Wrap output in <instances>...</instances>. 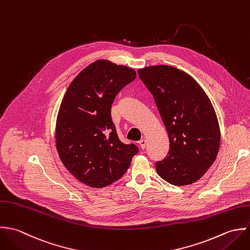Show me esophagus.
Instances as JSON below:
<instances>
[{
  "instance_id": "esophagus-1",
  "label": "esophagus",
  "mask_w": 250,
  "mask_h": 250,
  "mask_svg": "<svg viewBox=\"0 0 250 250\" xmlns=\"http://www.w3.org/2000/svg\"><path fill=\"white\" fill-rule=\"evenodd\" d=\"M138 143H139V145H140L141 149H143V150H144V149L146 148V144H147V141H146L145 139H141V140H140Z\"/></svg>"
}]
</instances>
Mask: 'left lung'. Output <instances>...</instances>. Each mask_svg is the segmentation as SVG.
Wrapping results in <instances>:
<instances>
[{
  "label": "left lung",
  "mask_w": 250,
  "mask_h": 250,
  "mask_svg": "<svg viewBox=\"0 0 250 250\" xmlns=\"http://www.w3.org/2000/svg\"><path fill=\"white\" fill-rule=\"evenodd\" d=\"M138 75L154 99L170 142L168 155L155 162L157 174L174 186L198 181L215 160L220 143L208 96L190 75L170 65L148 66Z\"/></svg>",
  "instance_id": "1"
}]
</instances>
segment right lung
Segmentation results:
<instances>
[{
  "instance_id": "right-lung-1",
  "label": "right lung",
  "mask_w": 250,
  "mask_h": 250,
  "mask_svg": "<svg viewBox=\"0 0 250 250\" xmlns=\"http://www.w3.org/2000/svg\"><path fill=\"white\" fill-rule=\"evenodd\" d=\"M135 78L132 68L100 60L78 74L62 99L57 150L66 169L89 187L104 188L119 180L139 151L119 139L111 117L116 96Z\"/></svg>"
}]
</instances>
